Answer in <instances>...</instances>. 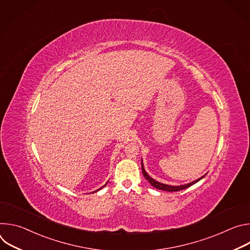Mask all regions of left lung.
Instances as JSON below:
<instances>
[{
	"label": "left lung",
	"instance_id": "8db88e82",
	"mask_svg": "<svg viewBox=\"0 0 250 250\" xmlns=\"http://www.w3.org/2000/svg\"><path fill=\"white\" fill-rule=\"evenodd\" d=\"M141 170H142V174H144V176L146 177V179L154 188L159 189V190H162V191H167V192H178V191H180V190L187 189V188H189L190 186H192V185H194L195 183H197L198 181H200L201 179H203V178L205 177V176H202V177L200 178V179H198V180H196V181H194V182H192V183L186 184V185H182V186H171V185L162 184V183L157 182V181H155L154 179H152V178L146 172L145 167H144V163H142V161H141Z\"/></svg>",
	"mask_w": 250,
	"mask_h": 250
}]
</instances>
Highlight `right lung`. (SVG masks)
<instances>
[{"mask_svg": "<svg viewBox=\"0 0 250 250\" xmlns=\"http://www.w3.org/2000/svg\"><path fill=\"white\" fill-rule=\"evenodd\" d=\"M101 189H102V188H101ZM99 190H100V189H99ZM97 191H98V190H97ZM97 191H95V192H97Z\"/></svg>", "mask_w": 250, "mask_h": 250, "instance_id": "1", "label": "right lung"}]
</instances>
